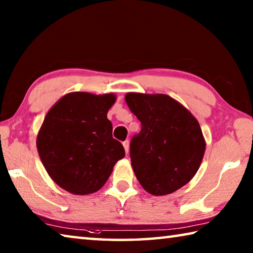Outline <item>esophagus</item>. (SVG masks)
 Here are the masks:
<instances>
[{"label": "esophagus", "instance_id": "34e87169", "mask_svg": "<svg viewBox=\"0 0 253 253\" xmlns=\"http://www.w3.org/2000/svg\"><path fill=\"white\" fill-rule=\"evenodd\" d=\"M123 145H124V148H125V152H126V154L129 152V142H128V140H125V142L123 143Z\"/></svg>", "mask_w": 253, "mask_h": 253}]
</instances>
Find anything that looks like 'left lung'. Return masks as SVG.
<instances>
[{"label": "left lung", "mask_w": 253, "mask_h": 253, "mask_svg": "<svg viewBox=\"0 0 253 253\" xmlns=\"http://www.w3.org/2000/svg\"><path fill=\"white\" fill-rule=\"evenodd\" d=\"M125 100L142 124L130 143L137 179L152 195L173 193L193 178L202 163L205 139L198 119L164 93L128 92Z\"/></svg>", "instance_id": "obj_1"}]
</instances>
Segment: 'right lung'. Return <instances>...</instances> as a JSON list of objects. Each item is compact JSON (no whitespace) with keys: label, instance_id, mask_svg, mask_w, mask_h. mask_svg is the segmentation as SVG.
I'll return each mask as SVG.
<instances>
[{"label":"right lung","instance_id":"obj_1","mask_svg":"<svg viewBox=\"0 0 253 253\" xmlns=\"http://www.w3.org/2000/svg\"><path fill=\"white\" fill-rule=\"evenodd\" d=\"M115 101L114 93L70 92L44 117L37 137L38 153L49 176L69 193L87 195L100 190L125 156L107 118Z\"/></svg>","mask_w":253,"mask_h":253}]
</instances>
